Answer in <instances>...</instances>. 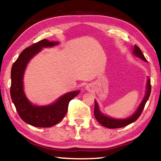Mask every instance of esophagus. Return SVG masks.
Segmentation results:
<instances>
[{"instance_id": "obj_1", "label": "esophagus", "mask_w": 161, "mask_h": 161, "mask_svg": "<svg viewBox=\"0 0 161 161\" xmlns=\"http://www.w3.org/2000/svg\"><path fill=\"white\" fill-rule=\"evenodd\" d=\"M86 90H88V91H91L92 90V86L90 85V84H88V85L86 86Z\"/></svg>"}]
</instances>
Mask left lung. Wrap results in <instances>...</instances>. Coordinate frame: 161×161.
<instances>
[{
	"mask_svg": "<svg viewBox=\"0 0 161 161\" xmlns=\"http://www.w3.org/2000/svg\"><path fill=\"white\" fill-rule=\"evenodd\" d=\"M133 53L139 58H141L143 60L147 62V59L144 57V54L142 52L141 49H140L136 45L134 46ZM151 80L148 79L147 81V93H146L145 97L144 100L142 101V103L140 104L138 109L135 112L134 115H131V117L126 119H116L109 118V117L106 116L102 114L98 108V106L96 101H95V107H94V116L96 119H97V121L100 123L101 125H103V127H106L107 128H110V129H115V128H120L127 126V125L132 123L134 121H136L137 119L139 118V116L141 115L143 110L144 108V106L147 103L148 98H149L151 94Z\"/></svg>",
	"mask_w": 161,
	"mask_h": 161,
	"instance_id": "1",
	"label": "left lung"
}]
</instances>
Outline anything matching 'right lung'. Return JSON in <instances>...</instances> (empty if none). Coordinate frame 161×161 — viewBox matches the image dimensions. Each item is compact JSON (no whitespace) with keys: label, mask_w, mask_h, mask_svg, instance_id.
<instances>
[{"label":"right lung","mask_w":161,"mask_h":161,"mask_svg":"<svg viewBox=\"0 0 161 161\" xmlns=\"http://www.w3.org/2000/svg\"><path fill=\"white\" fill-rule=\"evenodd\" d=\"M47 39L41 40L23 51L11 69L10 96L18 115L23 121L32 126L50 127L62 120L68 110L69 101L80 93V91L69 92L48 106H36L27 100L23 91V75L29 60L38 53L42 47L58 45Z\"/></svg>","instance_id":"add662e5"}]
</instances>
